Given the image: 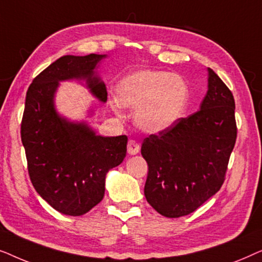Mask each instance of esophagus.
Returning <instances> with one entry per match:
<instances>
[{"mask_svg": "<svg viewBox=\"0 0 262 262\" xmlns=\"http://www.w3.org/2000/svg\"><path fill=\"white\" fill-rule=\"evenodd\" d=\"M139 150H141V146L136 141H128L127 143V152L130 154V155H136V154L139 152Z\"/></svg>", "mask_w": 262, "mask_h": 262, "instance_id": "obj_1", "label": "esophagus"}]
</instances>
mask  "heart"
I'll return each mask as SVG.
<instances>
[{"instance_id":"heart-1","label":"heart","mask_w":262,"mask_h":262,"mask_svg":"<svg viewBox=\"0 0 262 262\" xmlns=\"http://www.w3.org/2000/svg\"><path fill=\"white\" fill-rule=\"evenodd\" d=\"M120 106L135 110V123L148 134L168 130L184 116L189 89L184 78L167 71L138 70L116 88Z\"/></svg>"}]
</instances>
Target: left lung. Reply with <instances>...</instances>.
I'll use <instances>...</instances> for the list:
<instances>
[{
  "label": "left lung",
  "instance_id": "1",
  "mask_svg": "<svg viewBox=\"0 0 262 262\" xmlns=\"http://www.w3.org/2000/svg\"><path fill=\"white\" fill-rule=\"evenodd\" d=\"M236 136L234 96L207 68V93L198 112L143 142L148 203L168 218L187 216L202 206L223 185Z\"/></svg>",
  "mask_w": 262,
  "mask_h": 262
}]
</instances>
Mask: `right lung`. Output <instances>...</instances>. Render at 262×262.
Instances as JSON below:
<instances>
[{
    "mask_svg": "<svg viewBox=\"0 0 262 262\" xmlns=\"http://www.w3.org/2000/svg\"><path fill=\"white\" fill-rule=\"evenodd\" d=\"M106 57H60L34 78L26 94L21 141L28 174L38 194L67 216H82L98 205L107 173L126 156V136L96 135L85 121H71L55 106L59 82L70 80L85 81L89 92L106 102V85L96 71Z\"/></svg>",
    "mask_w": 262,
    "mask_h": 262,
    "instance_id": "right-lung-1",
    "label": "right lung"
}]
</instances>
